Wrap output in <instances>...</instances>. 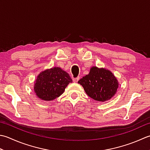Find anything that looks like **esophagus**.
Wrapping results in <instances>:
<instances>
[{
  "label": "esophagus",
  "instance_id": "esophagus-1",
  "mask_svg": "<svg viewBox=\"0 0 150 150\" xmlns=\"http://www.w3.org/2000/svg\"><path fill=\"white\" fill-rule=\"evenodd\" d=\"M79 77L73 79V81L74 82V83H77V82L79 81Z\"/></svg>",
  "mask_w": 150,
  "mask_h": 150
}]
</instances>
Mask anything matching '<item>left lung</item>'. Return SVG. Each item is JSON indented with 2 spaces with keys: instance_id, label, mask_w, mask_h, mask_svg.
<instances>
[{
  "instance_id": "8db88e82",
  "label": "left lung",
  "mask_w": 150,
  "mask_h": 150,
  "mask_svg": "<svg viewBox=\"0 0 150 150\" xmlns=\"http://www.w3.org/2000/svg\"><path fill=\"white\" fill-rule=\"evenodd\" d=\"M83 86L87 95L98 101H107L115 94L118 83L108 70L92 67L88 75L78 81Z\"/></svg>"
}]
</instances>
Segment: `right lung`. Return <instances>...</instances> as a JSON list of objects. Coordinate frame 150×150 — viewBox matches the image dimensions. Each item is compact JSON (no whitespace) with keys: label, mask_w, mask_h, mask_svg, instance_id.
<instances>
[{"label":"right lung","mask_w":150,"mask_h":150,"mask_svg":"<svg viewBox=\"0 0 150 150\" xmlns=\"http://www.w3.org/2000/svg\"><path fill=\"white\" fill-rule=\"evenodd\" d=\"M35 82L34 92L38 98L51 101L62 94L72 79L68 73L55 67L42 71Z\"/></svg>","instance_id":"1"}]
</instances>
